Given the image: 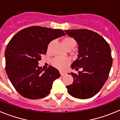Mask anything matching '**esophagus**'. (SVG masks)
<instances>
[{
    "label": "esophagus",
    "instance_id": "esophagus-1",
    "mask_svg": "<svg viewBox=\"0 0 120 120\" xmlns=\"http://www.w3.org/2000/svg\"><path fill=\"white\" fill-rule=\"evenodd\" d=\"M60 75H61V76H62V77H63V76H64L66 74L65 72H61V71L60 72Z\"/></svg>",
    "mask_w": 120,
    "mask_h": 120
}]
</instances>
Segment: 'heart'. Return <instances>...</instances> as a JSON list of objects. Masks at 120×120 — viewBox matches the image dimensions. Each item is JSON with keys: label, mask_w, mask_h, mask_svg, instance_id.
Returning <instances> with one entry per match:
<instances>
[{"label": "heart", "mask_w": 120, "mask_h": 120, "mask_svg": "<svg viewBox=\"0 0 120 120\" xmlns=\"http://www.w3.org/2000/svg\"><path fill=\"white\" fill-rule=\"evenodd\" d=\"M63 42L64 46L66 47V48L68 50L70 49H73L77 45V42H76L75 40L71 37H64L63 39ZM52 43L53 41H51L48 44L47 47L48 51H49L51 49ZM52 63L53 66H55L57 68L61 69L64 68L68 64H69L70 60L68 59H61V58H59V57H56L52 60Z\"/></svg>", "instance_id": "obj_1"}]
</instances>
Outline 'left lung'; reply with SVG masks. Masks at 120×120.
Wrapping results in <instances>:
<instances>
[{
  "instance_id": "8db88e82",
  "label": "left lung",
  "mask_w": 120,
  "mask_h": 120,
  "mask_svg": "<svg viewBox=\"0 0 120 120\" xmlns=\"http://www.w3.org/2000/svg\"><path fill=\"white\" fill-rule=\"evenodd\" d=\"M78 44V57L71 68L82 71L71 72L74 82L66 86L68 93L75 98L87 99L98 92L108 79L112 64L111 50L100 34L85 29L64 30Z\"/></svg>"
}]
</instances>
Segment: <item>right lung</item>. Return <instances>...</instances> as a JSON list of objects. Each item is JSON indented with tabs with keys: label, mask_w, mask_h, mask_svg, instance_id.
<instances>
[{
	"label": "right lung",
	"mask_w": 120,
	"mask_h": 120,
	"mask_svg": "<svg viewBox=\"0 0 120 120\" xmlns=\"http://www.w3.org/2000/svg\"><path fill=\"white\" fill-rule=\"evenodd\" d=\"M65 35L61 30L28 27L12 37L5 50V69L10 82L22 96L39 99L47 96L55 80L60 77L57 69L50 66L44 71L38 66L48 44Z\"/></svg>",
	"instance_id": "1"
}]
</instances>
